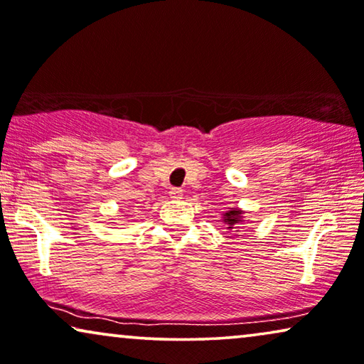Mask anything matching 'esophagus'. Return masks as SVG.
Wrapping results in <instances>:
<instances>
[{
    "instance_id": "esophagus-1",
    "label": "esophagus",
    "mask_w": 364,
    "mask_h": 364,
    "mask_svg": "<svg viewBox=\"0 0 364 364\" xmlns=\"http://www.w3.org/2000/svg\"><path fill=\"white\" fill-rule=\"evenodd\" d=\"M168 196H171V198H176V200H178V198H182V188H172L171 192H168Z\"/></svg>"
}]
</instances>
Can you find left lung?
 Instances as JSON below:
<instances>
[{"instance_id":"obj_1","label":"left lung","mask_w":364,"mask_h":364,"mask_svg":"<svg viewBox=\"0 0 364 364\" xmlns=\"http://www.w3.org/2000/svg\"><path fill=\"white\" fill-rule=\"evenodd\" d=\"M243 215H245V212H243L242 208H238V207L228 208V210L222 215L223 223L227 225V230L238 232V228H240L242 223H245V217Z\"/></svg>"}]
</instances>
